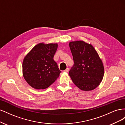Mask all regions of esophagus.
<instances>
[{"label": "esophagus", "mask_w": 125, "mask_h": 125, "mask_svg": "<svg viewBox=\"0 0 125 125\" xmlns=\"http://www.w3.org/2000/svg\"><path fill=\"white\" fill-rule=\"evenodd\" d=\"M68 71H69V68H67V69L63 71V72H65V73H68Z\"/></svg>", "instance_id": "1"}]
</instances>
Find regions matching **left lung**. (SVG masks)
I'll use <instances>...</instances> for the list:
<instances>
[{
	"label": "left lung",
	"instance_id": "8db88e82",
	"mask_svg": "<svg viewBox=\"0 0 125 125\" xmlns=\"http://www.w3.org/2000/svg\"><path fill=\"white\" fill-rule=\"evenodd\" d=\"M69 47L74 65L69 74L73 83L82 91H92L104 77L103 62L95 49L83 41L70 42Z\"/></svg>",
	"mask_w": 125,
	"mask_h": 125
}]
</instances>
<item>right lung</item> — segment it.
Returning a JSON list of instances; mask_svg holds the SVG:
<instances>
[{"label": "right lung", "instance_id": "add662e5", "mask_svg": "<svg viewBox=\"0 0 125 125\" xmlns=\"http://www.w3.org/2000/svg\"><path fill=\"white\" fill-rule=\"evenodd\" d=\"M57 43L36 45L27 54L22 63V73L25 80L33 88H47L56 80L61 73L54 56Z\"/></svg>", "mask_w": 125, "mask_h": 125}]
</instances>
